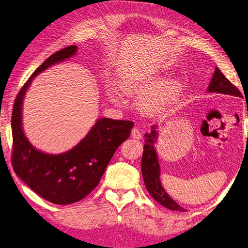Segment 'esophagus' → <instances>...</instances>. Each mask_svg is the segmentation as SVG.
I'll return each mask as SVG.
<instances>
[{"label": "esophagus", "mask_w": 248, "mask_h": 248, "mask_svg": "<svg viewBox=\"0 0 248 248\" xmlns=\"http://www.w3.org/2000/svg\"><path fill=\"white\" fill-rule=\"evenodd\" d=\"M132 137L134 139H140V138H141V133H140V130L138 128H133L132 129Z\"/></svg>", "instance_id": "34e87169"}]
</instances>
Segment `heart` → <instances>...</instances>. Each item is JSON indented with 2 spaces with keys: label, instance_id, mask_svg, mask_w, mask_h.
<instances>
[{
  "label": "heart",
  "instance_id": "obj_1",
  "mask_svg": "<svg viewBox=\"0 0 248 248\" xmlns=\"http://www.w3.org/2000/svg\"><path fill=\"white\" fill-rule=\"evenodd\" d=\"M163 81H152L147 82L142 80L138 76L125 77L121 83L122 90L129 95H136L143 99L144 109H152L154 106L157 105L160 98L170 99L179 94L182 90V85L179 81L172 80L166 83L164 88Z\"/></svg>",
  "mask_w": 248,
  "mask_h": 248
}]
</instances>
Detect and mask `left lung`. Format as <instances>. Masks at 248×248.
Returning <instances> with one entry per match:
<instances>
[{"mask_svg":"<svg viewBox=\"0 0 248 248\" xmlns=\"http://www.w3.org/2000/svg\"><path fill=\"white\" fill-rule=\"evenodd\" d=\"M209 93H220V94L231 95L235 97H241L242 94L233 84L223 76L222 72L218 68L215 69V73L212 78V81L208 86ZM156 139V130L154 126H152V130L150 134L144 135V146L141 160V171L144 185L148 192L151 197L164 206L171 211L185 212L186 209L179 206L166 191L163 189L161 180H160V165L156 155V151L154 149V142Z\"/></svg>","mask_w":248,"mask_h":248,"instance_id":"8db88e82","label":"left lung"}]
</instances>
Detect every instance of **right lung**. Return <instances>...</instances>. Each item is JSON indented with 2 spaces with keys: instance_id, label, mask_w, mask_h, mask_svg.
<instances>
[{
  "instance_id": "right-lung-1",
  "label": "right lung",
  "mask_w": 248,
  "mask_h": 248,
  "mask_svg": "<svg viewBox=\"0 0 248 248\" xmlns=\"http://www.w3.org/2000/svg\"><path fill=\"white\" fill-rule=\"evenodd\" d=\"M77 49L71 45L49 56L21 87L12 114L14 171L41 198L58 205L78 202L96 188L115 150L128 139L134 126L132 121L99 119L76 147L62 154L43 153L29 142L21 124L27 88L36 74L72 57Z\"/></svg>"
}]
</instances>
